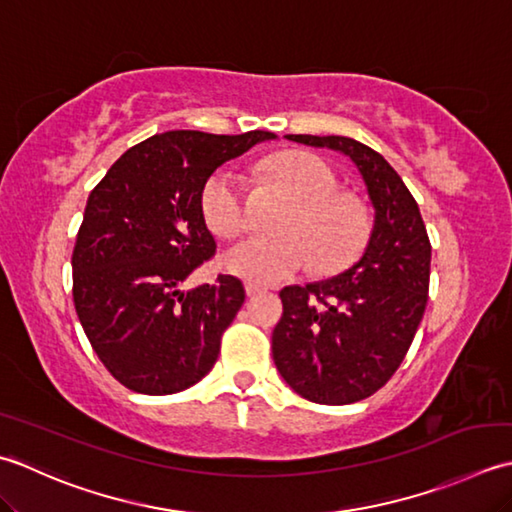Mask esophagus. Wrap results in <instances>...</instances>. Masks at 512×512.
Returning <instances> with one entry per match:
<instances>
[{
	"label": "esophagus",
	"mask_w": 512,
	"mask_h": 512,
	"mask_svg": "<svg viewBox=\"0 0 512 512\" xmlns=\"http://www.w3.org/2000/svg\"><path fill=\"white\" fill-rule=\"evenodd\" d=\"M263 291H265V287H260L256 283H247L245 285V294L247 296H258V294H263Z\"/></svg>",
	"instance_id": "1"
}]
</instances>
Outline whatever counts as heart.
I'll use <instances>...</instances> for the list:
<instances>
[{
	"mask_svg": "<svg viewBox=\"0 0 512 512\" xmlns=\"http://www.w3.org/2000/svg\"><path fill=\"white\" fill-rule=\"evenodd\" d=\"M269 176L296 198V210L280 227L283 236H247L229 245L221 265L249 283H280L314 267L318 274H336L347 267L367 241L362 207L340 194V179L316 154L285 152L267 165ZM201 210L207 227L218 236L241 232L247 218L243 176L218 168L205 181Z\"/></svg>",
	"mask_w": 512,
	"mask_h": 512,
	"instance_id": "obj_1",
	"label": "heart"
}]
</instances>
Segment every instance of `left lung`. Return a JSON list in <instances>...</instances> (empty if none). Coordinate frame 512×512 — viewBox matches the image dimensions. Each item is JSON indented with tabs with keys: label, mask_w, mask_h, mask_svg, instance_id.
I'll list each match as a JSON object with an SVG mask.
<instances>
[{
	"label": "left lung",
	"mask_w": 512,
	"mask_h": 512,
	"mask_svg": "<svg viewBox=\"0 0 512 512\" xmlns=\"http://www.w3.org/2000/svg\"><path fill=\"white\" fill-rule=\"evenodd\" d=\"M287 139L347 154L367 185L375 223L351 269L280 291L274 362L309 402H360L393 378L420 327L429 300L431 241L413 194L382 154L349 137Z\"/></svg>",
	"instance_id": "obj_1"
}]
</instances>
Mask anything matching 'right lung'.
<instances>
[{
  "label": "right lung",
  "instance_id": "1",
  "mask_svg": "<svg viewBox=\"0 0 512 512\" xmlns=\"http://www.w3.org/2000/svg\"><path fill=\"white\" fill-rule=\"evenodd\" d=\"M274 134L170 130L134 145L88 196L72 249V298L114 380L170 395L205 378L245 302L238 278L179 285L216 252L201 192L218 165Z\"/></svg>",
  "mask_w": 512,
  "mask_h": 512
}]
</instances>
